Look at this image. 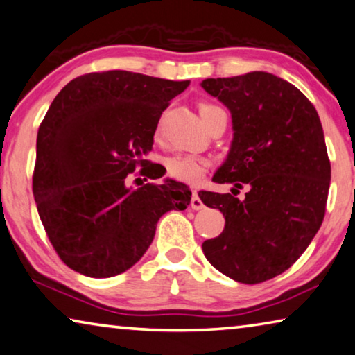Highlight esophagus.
Returning <instances> with one entry per match:
<instances>
[{"label":"esophagus","instance_id":"esophagus-1","mask_svg":"<svg viewBox=\"0 0 355 355\" xmlns=\"http://www.w3.org/2000/svg\"><path fill=\"white\" fill-rule=\"evenodd\" d=\"M191 208H193V210H202V208H204V202L200 200L196 191L193 193V198H191Z\"/></svg>","mask_w":355,"mask_h":355}]
</instances>
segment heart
<instances>
[{
  "instance_id": "b5f03b06",
  "label": "heart",
  "mask_w": 355,
  "mask_h": 355,
  "mask_svg": "<svg viewBox=\"0 0 355 355\" xmlns=\"http://www.w3.org/2000/svg\"><path fill=\"white\" fill-rule=\"evenodd\" d=\"M216 105L202 103L199 105V114L204 125H207L208 120L219 112ZM162 166L166 168V173L171 178L177 180V182L194 184L204 178L205 173L210 168V161L204 156L191 155V153H175L171 156H166L162 159Z\"/></svg>"
}]
</instances>
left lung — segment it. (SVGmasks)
<instances>
[{
  "instance_id": "obj_1",
  "label": "left lung",
  "mask_w": 355,
  "mask_h": 355,
  "mask_svg": "<svg viewBox=\"0 0 355 355\" xmlns=\"http://www.w3.org/2000/svg\"><path fill=\"white\" fill-rule=\"evenodd\" d=\"M202 88L232 114L234 140L213 182L250 188L243 200L200 191L226 219L202 250L226 277L263 283L286 272L322 224L330 187L322 125L299 88L268 72L205 78Z\"/></svg>"
}]
</instances>
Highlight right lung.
I'll return each instance as SVG.
<instances>
[{
	"label": "right lung",
	"instance_id": "obj_1",
	"mask_svg": "<svg viewBox=\"0 0 355 355\" xmlns=\"http://www.w3.org/2000/svg\"><path fill=\"white\" fill-rule=\"evenodd\" d=\"M188 85L104 71L77 77L56 94L37 131L33 194L69 268L92 278L126 272L148 250L159 218L189 205L191 191L173 180L128 187L137 167L151 180L164 175L145 156L162 112Z\"/></svg>",
	"mask_w": 355,
	"mask_h": 355
}]
</instances>
